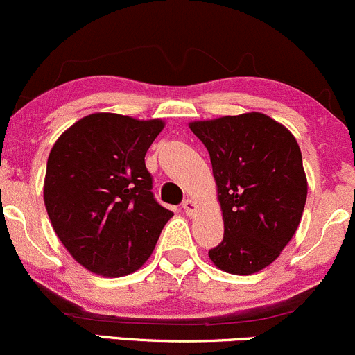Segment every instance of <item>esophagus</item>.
Returning a JSON list of instances; mask_svg holds the SVG:
<instances>
[{"label": "esophagus", "instance_id": "1", "mask_svg": "<svg viewBox=\"0 0 355 355\" xmlns=\"http://www.w3.org/2000/svg\"><path fill=\"white\" fill-rule=\"evenodd\" d=\"M182 207H184V211H185V214H192L193 211H196V202H193L192 199H185L184 200V204H182Z\"/></svg>", "mask_w": 355, "mask_h": 355}]
</instances>
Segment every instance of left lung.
I'll list each match as a JSON object with an SVG mask.
<instances>
[{
  "label": "left lung",
  "mask_w": 355,
  "mask_h": 355,
  "mask_svg": "<svg viewBox=\"0 0 355 355\" xmlns=\"http://www.w3.org/2000/svg\"><path fill=\"white\" fill-rule=\"evenodd\" d=\"M211 156L225 236L209 259L227 274L270 266L303 218L308 182L297 141L260 112L189 124Z\"/></svg>",
  "instance_id": "1"
}]
</instances>
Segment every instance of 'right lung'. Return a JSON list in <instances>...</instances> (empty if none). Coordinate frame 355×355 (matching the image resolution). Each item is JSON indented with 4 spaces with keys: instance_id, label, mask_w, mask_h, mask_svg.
Masks as SVG:
<instances>
[{
    "instance_id": "1",
    "label": "right lung",
    "mask_w": 355,
    "mask_h": 355,
    "mask_svg": "<svg viewBox=\"0 0 355 355\" xmlns=\"http://www.w3.org/2000/svg\"><path fill=\"white\" fill-rule=\"evenodd\" d=\"M165 128L96 112L74 122L49 153L44 204L74 260L103 277L132 274L151 257L173 212L156 202L144 156Z\"/></svg>"
}]
</instances>
